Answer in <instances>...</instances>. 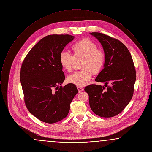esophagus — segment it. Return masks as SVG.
<instances>
[{
    "label": "esophagus",
    "mask_w": 152,
    "mask_h": 152,
    "mask_svg": "<svg viewBox=\"0 0 152 152\" xmlns=\"http://www.w3.org/2000/svg\"><path fill=\"white\" fill-rule=\"evenodd\" d=\"M77 89H78V91H79V92H82V91H84V89H83V88H81L80 87H77Z\"/></svg>",
    "instance_id": "34e87169"
}]
</instances>
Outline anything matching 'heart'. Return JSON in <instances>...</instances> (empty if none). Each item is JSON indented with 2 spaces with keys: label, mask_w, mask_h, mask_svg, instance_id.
I'll return each instance as SVG.
<instances>
[{
  "label": "heart",
  "mask_w": 152,
  "mask_h": 152,
  "mask_svg": "<svg viewBox=\"0 0 152 152\" xmlns=\"http://www.w3.org/2000/svg\"><path fill=\"white\" fill-rule=\"evenodd\" d=\"M72 49L73 56L67 51L60 53V63L64 70L70 72L75 59L83 58L81 67L83 69L67 77L68 83L83 87L92 79L93 73L96 74L101 71L105 62V54L103 51L97 49L96 44L88 39H82L74 44Z\"/></svg>",
  "instance_id": "b5f03b06"
}]
</instances>
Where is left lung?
<instances>
[{
    "label": "left lung",
    "instance_id": "obj_1",
    "mask_svg": "<svg viewBox=\"0 0 152 152\" xmlns=\"http://www.w3.org/2000/svg\"><path fill=\"white\" fill-rule=\"evenodd\" d=\"M101 43L105 54L104 69L95 81L111 83L110 87L92 84L85 88L89 106L98 116L112 117L121 113L132 98L136 73L130 52L118 40L99 32H91Z\"/></svg>",
    "mask_w": 152,
    "mask_h": 152
}]
</instances>
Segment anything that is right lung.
I'll return each instance as SVG.
<instances>
[{"mask_svg": "<svg viewBox=\"0 0 152 152\" xmlns=\"http://www.w3.org/2000/svg\"><path fill=\"white\" fill-rule=\"evenodd\" d=\"M69 35H50L41 39L24 58L20 80L29 112L44 123H56L68 115L78 93L76 86H61L65 80L60 54L74 39ZM55 91H53V89Z\"/></svg>", "mask_w": 152, "mask_h": 152, "instance_id": "add662e5", "label": "right lung"}]
</instances>
